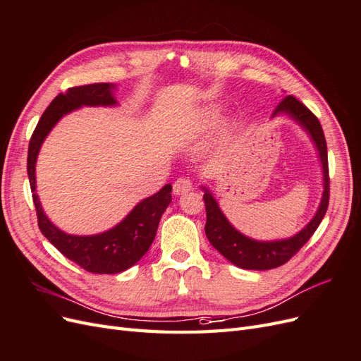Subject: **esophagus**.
Segmentation results:
<instances>
[{"instance_id": "1", "label": "esophagus", "mask_w": 361, "mask_h": 361, "mask_svg": "<svg viewBox=\"0 0 361 361\" xmlns=\"http://www.w3.org/2000/svg\"><path fill=\"white\" fill-rule=\"evenodd\" d=\"M192 190V180L190 178H179L173 183V192L174 194H185Z\"/></svg>"}]
</instances>
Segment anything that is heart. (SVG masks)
I'll list each match as a JSON object with an SVG mask.
<instances>
[{
    "label": "heart",
    "instance_id": "obj_1",
    "mask_svg": "<svg viewBox=\"0 0 361 361\" xmlns=\"http://www.w3.org/2000/svg\"><path fill=\"white\" fill-rule=\"evenodd\" d=\"M214 117H215V114H214V113H212V114H211V116H209V118H214Z\"/></svg>",
    "mask_w": 361,
    "mask_h": 361
}]
</instances>
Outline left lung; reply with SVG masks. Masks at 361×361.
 I'll list each match as a JSON object with an SVG mask.
<instances>
[{
  "label": "left lung",
  "mask_w": 361,
  "mask_h": 361,
  "mask_svg": "<svg viewBox=\"0 0 361 361\" xmlns=\"http://www.w3.org/2000/svg\"><path fill=\"white\" fill-rule=\"evenodd\" d=\"M280 113L290 116L295 122H298L305 130H307L309 135L314 141L316 149L319 152L324 171L322 199L313 220L305 226L301 232H298L289 239H281V241L262 243L239 233L236 228L228 223L216 200L212 197L209 190L203 188V200L206 207V236L214 245V248L220 251L228 262H232L233 265L243 269L265 271L285 265L290 257L298 253L300 248L307 243L312 235L316 232V228L321 224L330 202L329 155H326V141L318 117H316L304 104H301L297 97H293L290 94L286 96L285 99L276 106L272 117Z\"/></svg>",
  "instance_id": "obj_1"
}]
</instances>
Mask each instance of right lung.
<instances>
[{
    "label": "right lung",
    "instance_id": "right-lung-1",
    "mask_svg": "<svg viewBox=\"0 0 361 361\" xmlns=\"http://www.w3.org/2000/svg\"><path fill=\"white\" fill-rule=\"evenodd\" d=\"M113 89V84L94 82L71 87L66 93H60L42 114L28 145L27 171L40 232L63 256L93 274H117L135 265L154 243L161 216L171 202V185L167 183L152 197L140 202L122 223L92 236L64 233L43 214L36 194V161L43 140L64 114L76 108L116 105Z\"/></svg>",
    "mask_w": 361,
    "mask_h": 361
}]
</instances>
